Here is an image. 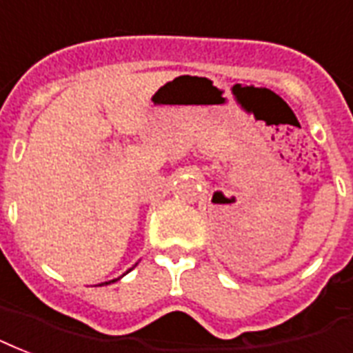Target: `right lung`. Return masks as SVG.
<instances>
[{"instance_id": "add662e5", "label": "right lung", "mask_w": 353, "mask_h": 353, "mask_svg": "<svg viewBox=\"0 0 353 353\" xmlns=\"http://www.w3.org/2000/svg\"><path fill=\"white\" fill-rule=\"evenodd\" d=\"M113 281H117V279H113ZM113 281H110V283H113ZM105 285H108V283H105Z\"/></svg>"}]
</instances>
